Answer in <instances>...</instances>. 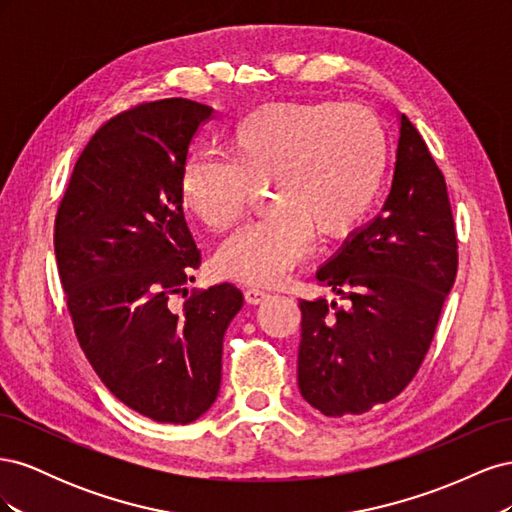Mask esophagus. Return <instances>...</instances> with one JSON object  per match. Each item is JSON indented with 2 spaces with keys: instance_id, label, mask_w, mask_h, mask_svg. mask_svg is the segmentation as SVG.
Here are the masks:
<instances>
[{
  "instance_id": "obj_1",
  "label": "esophagus",
  "mask_w": 512,
  "mask_h": 512,
  "mask_svg": "<svg viewBox=\"0 0 512 512\" xmlns=\"http://www.w3.org/2000/svg\"><path fill=\"white\" fill-rule=\"evenodd\" d=\"M243 297H245V303L258 305V303H262L265 299H269V294L265 290H260V288H245L243 290Z\"/></svg>"
}]
</instances>
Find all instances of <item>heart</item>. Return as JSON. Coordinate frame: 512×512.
<instances>
[{
  "label": "heart",
  "instance_id": "heart-1",
  "mask_svg": "<svg viewBox=\"0 0 512 512\" xmlns=\"http://www.w3.org/2000/svg\"><path fill=\"white\" fill-rule=\"evenodd\" d=\"M230 158L198 151L181 170L183 205L213 232L247 211L254 185L271 183L265 220L239 230L215 258L218 271L247 286H275L320 237H342L374 209L389 170L382 119L361 104L282 102L243 117Z\"/></svg>",
  "mask_w": 512,
  "mask_h": 512
}]
</instances>
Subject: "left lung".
Listing matches in <instances>:
<instances>
[{"label":"left lung","mask_w":512,"mask_h":512,"mask_svg":"<svg viewBox=\"0 0 512 512\" xmlns=\"http://www.w3.org/2000/svg\"><path fill=\"white\" fill-rule=\"evenodd\" d=\"M457 275V237L444 175L423 136L399 115L391 192L316 271L342 294L299 301V391L324 416L369 412L421 367Z\"/></svg>","instance_id":"left-lung-1"}]
</instances>
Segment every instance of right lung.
<instances>
[{
	"label": "right lung",
	"instance_id": "1",
	"mask_svg": "<svg viewBox=\"0 0 512 512\" xmlns=\"http://www.w3.org/2000/svg\"><path fill=\"white\" fill-rule=\"evenodd\" d=\"M211 115V106L168 98L106 121L55 218L59 280L85 356L108 391L158 423L188 425L213 406L224 333L243 307L232 284L174 307L200 262L181 170Z\"/></svg>",
	"mask_w": 512,
	"mask_h": 512
}]
</instances>
